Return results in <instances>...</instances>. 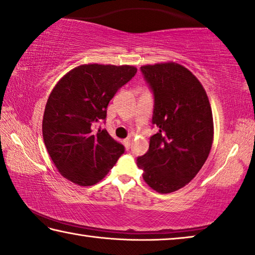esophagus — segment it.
I'll use <instances>...</instances> for the list:
<instances>
[{
	"label": "esophagus",
	"instance_id": "esophagus-1",
	"mask_svg": "<svg viewBox=\"0 0 255 255\" xmlns=\"http://www.w3.org/2000/svg\"><path fill=\"white\" fill-rule=\"evenodd\" d=\"M130 143H131V138H129V137L124 140V144H125V146H126L127 149L130 147Z\"/></svg>",
	"mask_w": 255,
	"mask_h": 255
}]
</instances>
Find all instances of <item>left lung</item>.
Returning a JSON list of instances; mask_svg holds the SVG:
<instances>
[{"label": "left lung", "mask_w": 255, "mask_h": 255, "mask_svg": "<svg viewBox=\"0 0 255 255\" xmlns=\"http://www.w3.org/2000/svg\"><path fill=\"white\" fill-rule=\"evenodd\" d=\"M140 70L154 93L152 123L159 130L137 167L152 189L172 193L187 185L208 159L215 132L211 106L200 80L181 64H146Z\"/></svg>", "instance_id": "obj_1"}]
</instances>
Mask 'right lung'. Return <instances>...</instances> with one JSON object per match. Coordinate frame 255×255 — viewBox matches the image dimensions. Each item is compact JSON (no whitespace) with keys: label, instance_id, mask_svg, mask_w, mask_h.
<instances>
[{"label":"right lung","instance_id":"add662e5","mask_svg":"<svg viewBox=\"0 0 255 255\" xmlns=\"http://www.w3.org/2000/svg\"><path fill=\"white\" fill-rule=\"evenodd\" d=\"M136 71L128 64H80L52 90L43 116V139L58 171L71 183L98 184L124 153L123 145L95 126L107 118L109 102Z\"/></svg>","mask_w":255,"mask_h":255}]
</instances>
